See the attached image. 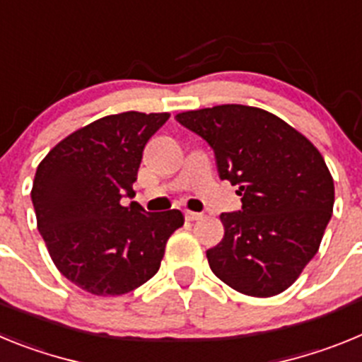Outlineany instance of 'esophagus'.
<instances>
[{"mask_svg":"<svg viewBox=\"0 0 362 362\" xmlns=\"http://www.w3.org/2000/svg\"><path fill=\"white\" fill-rule=\"evenodd\" d=\"M185 219H187V221H197V219H201V214L190 212V210H187V212H185Z\"/></svg>","mask_w":362,"mask_h":362,"instance_id":"obj_1","label":"esophagus"}]
</instances>
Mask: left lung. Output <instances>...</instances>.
<instances>
[{
    "mask_svg": "<svg viewBox=\"0 0 362 362\" xmlns=\"http://www.w3.org/2000/svg\"><path fill=\"white\" fill-rule=\"evenodd\" d=\"M214 150L217 174L241 196L221 214L225 235L206 250L212 272L238 292H284L317 254L334 210V179L303 134L263 108L219 105L177 114Z\"/></svg>",
    "mask_w": 362,
    "mask_h": 362,
    "instance_id": "1",
    "label": "left lung"
}]
</instances>
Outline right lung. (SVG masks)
I'll return each mask as SVG.
<instances>
[{
    "label": "right lung",
    "instance_id": "right-lung-1",
    "mask_svg": "<svg viewBox=\"0 0 362 362\" xmlns=\"http://www.w3.org/2000/svg\"><path fill=\"white\" fill-rule=\"evenodd\" d=\"M170 114L123 112L57 143L32 185L37 230L54 264L94 296H121L158 274L165 246L183 226L179 210L148 214L134 197L143 150Z\"/></svg>",
    "mask_w": 362,
    "mask_h": 362
}]
</instances>
